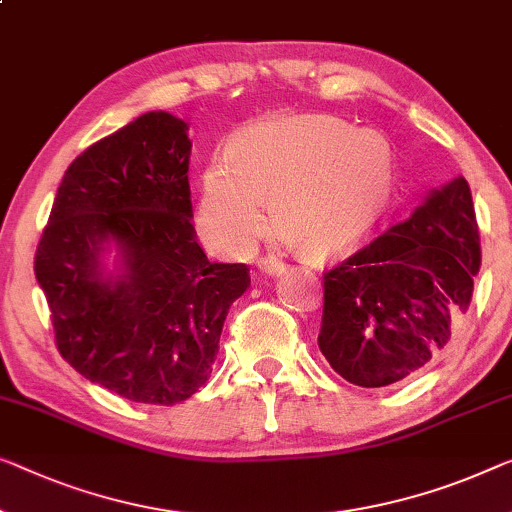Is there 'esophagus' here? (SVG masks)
<instances>
[{"label": "esophagus", "mask_w": 512, "mask_h": 512, "mask_svg": "<svg viewBox=\"0 0 512 512\" xmlns=\"http://www.w3.org/2000/svg\"><path fill=\"white\" fill-rule=\"evenodd\" d=\"M259 269H262L266 276H280V273H285V264L276 259L273 255L269 257H262L259 259Z\"/></svg>", "instance_id": "obj_1"}]
</instances>
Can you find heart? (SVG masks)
Here are the masks:
<instances>
[{
    "label": "heart",
    "instance_id": "b5f03b06",
    "mask_svg": "<svg viewBox=\"0 0 512 512\" xmlns=\"http://www.w3.org/2000/svg\"><path fill=\"white\" fill-rule=\"evenodd\" d=\"M230 156L204 172L197 218L204 239L223 253H243L259 239L264 202L280 230L317 257L363 243L393 207L398 160L391 142L329 114L248 128L234 137Z\"/></svg>",
    "mask_w": 512,
    "mask_h": 512
}]
</instances>
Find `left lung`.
Listing matches in <instances>:
<instances>
[{"mask_svg":"<svg viewBox=\"0 0 512 512\" xmlns=\"http://www.w3.org/2000/svg\"><path fill=\"white\" fill-rule=\"evenodd\" d=\"M478 269L474 202L467 179L457 177L409 220L324 271L319 349L356 386L409 379L444 354Z\"/></svg>","mask_w":512,"mask_h":512,"instance_id":"obj_1","label":"left lung"}]
</instances>
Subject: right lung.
Returning a JSON list of instances; mask_svg holds the SVG:
<instances>
[{
	"mask_svg": "<svg viewBox=\"0 0 512 512\" xmlns=\"http://www.w3.org/2000/svg\"><path fill=\"white\" fill-rule=\"evenodd\" d=\"M186 124L147 112L68 165L34 273L64 361L94 384L144 404H177L207 384L246 264L209 262L190 202ZM118 241L125 271L97 257Z\"/></svg>",
	"mask_w": 512,
	"mask_h": 512,
	"instance_id": "1",
	"label": "right lung"
}]
</instances>
